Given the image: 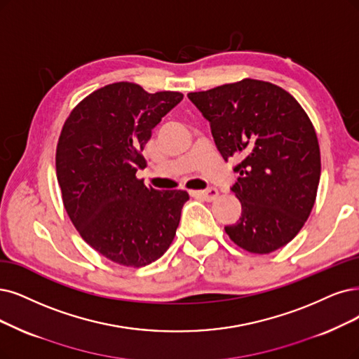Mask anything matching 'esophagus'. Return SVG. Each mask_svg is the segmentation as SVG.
Here are the masks:
<instances>
[{"mask_svg": "<svg viewBox=\"0 0 359 359\" xmlns=\"http://www.w3.org/2000/svg\"><path fill=\"white\" fill-rule=\"evenodd\" d=\"M191 195L200 196L205 201H213V200H216V196L219 195V191L216 188H208L205 191H191Z\"/></svg>", "mask_w": 359, "mask_h": 359, "instance_id": "1", "label": "esophagus"}]
</instances>
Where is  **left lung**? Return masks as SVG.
Wrapping results in <instances>:
<instances>
[{
  "label": "left lung",
  "mask_w": 359,
  "mask_h": 359,
  "mask_svg": "<svg viewBox=\"0 0 359 359\" xmlns=\"http://www.w3.org/2000/svg\"><path fill=\"white\" fill-rule=\"evenodd\" d=\"M188 97L210 123L224 161L238 159L231 191L243 210L224 231L250 253L284 247L308 220L321 176L320 144L309 116L290 93L259 79Z\"/></svg>",
  "instance_id": "1"
}]
</instances>
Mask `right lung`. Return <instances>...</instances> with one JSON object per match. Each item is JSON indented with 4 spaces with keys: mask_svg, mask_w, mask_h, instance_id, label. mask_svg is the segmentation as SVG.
I'll return each mask as SVG.
<instances>
[{
    "mask_svg": "<svg viewBox=\"0 0 359 359\" xmlns=\"http://www.w3.org/2000/svg\"><path fill=\"white\" fill-rule=\"evenodd\" d=\"M183 99L115 83L79 102L62 128L56 172L62 200L83 240L106 259L142 268L175 240L187 191H156L136 177L152 130Z\"/></svg>",
    "mask_w": 359,
    "mask_h": 359,
    "instance_id": "add662e5",
    "label": "right lung"
}]
</instances>
